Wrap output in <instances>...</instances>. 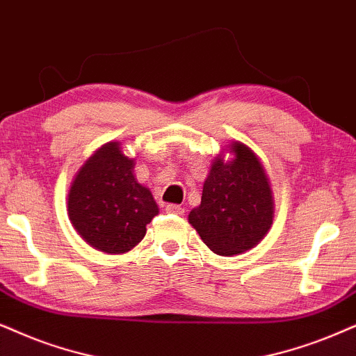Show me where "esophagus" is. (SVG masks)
Masks as SVG:
<instances>
[{
	"label": "esophagus",
	"instance_id": "obj_1",
	"mask_svg": "<svg viewBox=\"0 0 356 356\" xmlns=\"http://www.w3.org/2000/svg\"><path fill=\"white\" fill-rule=\"evenodd\" d=\"M165 211L172 215H184V209L181 205H175V204H169L165 205Z\"/></svg>",
	"mask_w": 356,
	"mask_h": 356
}]
</instances>
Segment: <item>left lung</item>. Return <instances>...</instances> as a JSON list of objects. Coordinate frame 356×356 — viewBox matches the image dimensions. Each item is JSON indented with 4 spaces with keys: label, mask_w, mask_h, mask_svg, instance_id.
I'll return each instance as SVG.
<instances>
[{
    "label": "left lung",
    "mask_w": 356,
    "mask_h": 356,
    "mask_svg": "<svg viewBox=\"0 0 356 356\" xmlns=\"http://www.w3.org/2000/svg\"><path fill=\"white\" fill-rule=\"evenodd\" d=\"M227 151L230 159L220 152L211 161L200 205L188 213V223L220 256L254 248L274 220L271 182L259 157L240 141H232Z\"/></svg>",
    "instance_id": "1"
}]
</instances>
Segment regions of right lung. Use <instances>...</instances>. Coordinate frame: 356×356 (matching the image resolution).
<instances>
[{
	"label": "right lung",
	"instance_id": "1",
	"mask_svg": "<svg viewBox=\"0 0 356 356\" xmlns=\"http://www.w3.org/2000/svg\"><path fill=\"white\" fill-rule=\"evenodd\" d=\"M134 157L120 141L98 147L77 170L67 193V215L85 243L106 254L133 250L159 213L151 191L134 175Z\"/></svg>",
	"mask_w": 356,
	"mask_h": 356
}]
</instances>
